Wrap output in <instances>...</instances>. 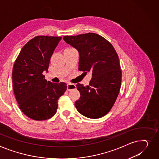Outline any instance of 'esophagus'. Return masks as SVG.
I'll use <instances>...</instances> for the list:
<instances>
[{
  "label": "esophagus",
  "mask_w": 159,
  "mask_h": 159,
  "mask_svg": "<svg viewBox=\"0 0 159 159\" xmlns=\"http://www.w3.org/2000/svg\"><path fill=\"white\" fill-rule=\"evenodd\" d=\"M76 88V86L75 85V84H71V83H69L67 84V90L68 91H71V90H73V89H75Z\"/></svg>",
  "instance_id": "34e87169"
}]
</instances>
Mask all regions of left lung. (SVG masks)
I'll use <instances>...</instances> for the list:
<instances>
[{"instance_id":"1","label":"left lung","mask_w":159,"mask_h":159,"mask_svg":"<svg viewBox=\"0 0 159 159\" xmlns=\"http://www.w3.org/2000/svg\"><path fill=\"white\" fill-rule=\"evenodd\" d=\"M63 39L78 50L79 70L92 72L89 86L77 84L80 97L75 107L87 118H101L112 109L121 88V70L117 53L110 42L95 33L67 36Z\"/></svg>"}]
</instances>
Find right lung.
Returning <instances> with one entry per match:
<instances>
[{
	"label": "right lung",
	"mask_w": 159,
	"mask_h": 159,
	"mask_svg": "<svg viewBox=\"0 0 159 159\" xmlns=\"http://www.w3.org/2000/svg\"><path fill=\"white\" fill-rule=\"evenodd\" d=\"M61 37L38 36L23 47L13 69V86L18 106L29 118L42 121L57 112L58 100L67 89L65 82L45 79L50 58Z\"/></svg>",
	"instance_id": "obj_1"
}]
</instances>
